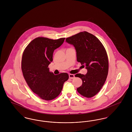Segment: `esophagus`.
<instances>
[{"mask_svg": "<svg viewBox=\"0 0 132 132\" xmlns=\"http://www.w3.org/2000/svg\"><path fill=\"white\" fill-rule=\"evenodd\" d=\"M69 77L70 79H73V78H75V75H73V74H69Z\"/></svg>", "mask_w": 132, "mask_h": 132, "instance_id": "esophagus-1", "label": "esophagus"}]
</instances>
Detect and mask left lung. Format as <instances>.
<instances>
[{
    "mask_svg": "<svg viewBox=\"0 0 132 132\" xmlns=\"http://www.w3.org/2000/svg\"><path fill=\"white\" fill-rule=\"evenodd\" d=\"M66 42L75 48L77 60L87 69L86 75L77 74L82 80V86L77 90L82 96L90 98L97 94L106 81L108 72L106 51L94 35L83 31L66 38Z\"/></svg>",
    "mask_w": 132,
    "mask_h": 132,
    "instance_id": "1",
    "label": "left lung"
}]
</instances>
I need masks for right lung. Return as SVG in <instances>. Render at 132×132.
Returning <instances> with one entry per match:
<instances>
[{"label":"right lung","mask_w":132,"mask_h":132,"mask_svg":"<svg viewBox=\"0 0 132 132\" xmlns=\"http://www.w3.org/2000/svg\"><path fill=\"white\" fill-rule=\"evenodd\" d=\"M65 38H36L27 45L22 55L21 67L26 81L34 93L45 101L58 96L69 78L66 73L54 75L48 67L53 60L54 50L63 44Z\"/></svg>","instance_id":"1"}]
</instances>
